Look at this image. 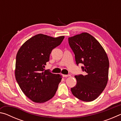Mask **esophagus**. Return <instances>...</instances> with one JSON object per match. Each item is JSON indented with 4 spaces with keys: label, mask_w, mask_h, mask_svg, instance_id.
<instances>
[{
    "label": "esophagus",
    "mask_w": 121,
    "mask_h": 121,
    "mask_svg": "<svg viewBox=\"0 0 121 121\" xmlns=\"http://www.w3.org/2000/svg\"><path fill=\"white\" fill-rule=\"evenodd\" d=\"M62 76L63 77H67L71 76V75H62Z\"/></svg>",
    "instance_id": "obj_1"
}]
</instances>
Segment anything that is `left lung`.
Here are the masks:
<instances>
[{
    "mask_svg": "<svg viewBox=\"0 0 121 121\" xmlns=\"http://www.w3.org/2000/svg\"><path fill=\"white\" fill-rule=\"evenodd\" d=\"M69 44L75 54L76 64L85 75H76L77 83L71 88L73 95L83 101L95 100L104 91L108 82L109 60L99 42L91 35L82 32L68 38Z\"/></svg>",
    "mask_w": 121,
    "mask_h": 121,
    "instance_id": "1",
    "label": "left lung"
}]
</instances>
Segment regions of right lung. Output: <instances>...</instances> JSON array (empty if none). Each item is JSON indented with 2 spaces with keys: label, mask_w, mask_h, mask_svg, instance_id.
Listing matches in <instances>:
<instances>
[{
  "label": "right lung",
  "mask_w": 121,
  "mask_h": 121,
  "mask_svg": "<svg viewBox=\"0 0 121 121\" xmlns=\"http://www.w3.org/2000/svg\"><path fill=\"white\" fill-rule=\"evenodd\" d=\"M65 38H54L38 34L27 40L18 51L16 57L15 76L20 89L28 98L44 103L54 97L62 79L60 74L44 70L53 49Z\"/></svg>",
  "instance_id": "right-lung-1"
}]
</instances>
